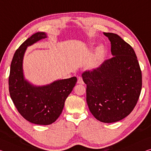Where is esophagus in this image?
Instances as JSON below:
<instances>
[{
    "label": "esophagus",
    "mask_w": 151,
    "mask_h": 151,
    "mask_svg": "<svg viewBox=\"0 0 151 151\" xmlns=\"http://www.w3.org/2000/svg\"><path fill=\"white\" fill-rule=\"evenodd\" d=\"M77 83H78V84H81V85H83V84H84V82H83L82 77H81V76H79V77H78Z\"/></svg>",
    "instance_id": "esophagus-1"
}]
</instances>
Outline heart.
I'll return each instance as SVG.
<instances>
[{
	"instance_id": "1",
	"label": "heart",
	"mask_w": 151,
	"mask_h": 151,
	"mask_svg": "<svg viewBox=\"0 0 151 151\" xmlns=\"http://www.w3.org/2000/svg\"><path fill=\"white\" fill-rule=\"evenodd\" d=\"M106 57V49L103 45H100L96 49L94 57L90 64L91 68H97L101 66V64L104 63Z\"/></svg>"
}]
</instances>
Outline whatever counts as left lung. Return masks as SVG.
I'll use <instances>...</instances> for the list:
<instances>
[{
    "instance_id": "obj_1",
    "label": "left lung",
    "mask_w": 151,
    "mask_h": 151,
    "mask_svg": "<svg viewBox=\"0 0 151 151\" xmlns=\"http://www.w3.org/2000/svg\"><path fill=\"white\" fill-rule=\"evenodd\" d=\"M104 34L111 42L113 57L84 72L82 78L91 113L101 122L113 123L134 108L142 88V73L132 47L116 33Z\"/></svg>"
}]
</instances>
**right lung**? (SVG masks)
<instances>
[{
    "label": "right lung",
    "mask_w": 151,
    "mask_h": 151,
    "mask_svg": "<svg viewBox=\"0 0 151 151\" xmlns=\"http://www.w3.org/2000/svg\"><path fill=\"white\" fill-rule=\"evenodd\" d=\"M47 37L45 32H37L20 45L12 60L9 78V93L16 108L25 119L38 125H49L58 118L77 81L73 76L37 86L25 78L23 63L26 50Z\"/></svg>",
    "instance_id": "add662e5"
}]
</instances>
